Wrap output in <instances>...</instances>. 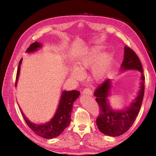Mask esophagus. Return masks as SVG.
I'll list each match as a JSON object with an SVG mask.
<instances>
[{
  "label": "esophagus",
  "mask_w": 156,
  "mask_h": 156,
  "mask_svg": "<svg viewBox=\"0 0 156 156\" xmlns=\"http://www.w3.org/2000/svg\"><path fill=\"white\" fill-rule=\"evenodd\" d=\"M82 94H84V95H90V96H92V95H93V92H92V91L90 89H89V88H85V89H84V90H83V92Z\"/></svg>",
  "instance_id": "esophagus-1"
}]
</instances>
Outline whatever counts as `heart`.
I'll return each mask as SVG.
<instances>
[{"label": "heart", "mask_w": 156, "mask_h": 156, "mask_svg": "<svg viewBox=\"0 0 156 156\" xmlns=\"http://www.w3.org/2000/svg\"><path fill=\"white\" fill-rule=\"evenodd\" d=\"M102 49L101 47H93L79 56L77 66L71 70V76L75 80H81L86 70L92 67V78L95 81L104 79L111 61V55L107 52L99 54Z\"/></svg>", "instance_id": "heart-1"}]
</instances>
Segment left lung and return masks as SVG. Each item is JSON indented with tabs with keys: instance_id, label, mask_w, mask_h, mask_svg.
<instances>
[{
	"instance_id": "8db88e82",
	"label": "left lung",
	"mask_w": 156,
	"mask_h": 156,
	"mask_svg": "<svg viewBox=\"0 0 156 156\" xmlns=\"http://www.w3.org/2000/svg\"><path fill=\"white\" fill-rule=\"evenodd\" d=\"M124 52L121 71L135 69L142 73V82L135 99L125 110L112 109L108 101L112 87L110 79L105 80L94 92V95L97 97L95 100L100 108L99 115L96 119L97 125L102 133L111 136L124 134L132 126L140 109L144 94L145 76L142 64L135 52L129 47L125 46Z\"/></svg>"
}]
</instances>
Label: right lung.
Listing matches in <instances>:
<instances>
[{"label":"right lung","mask_w":156,"mask_h":156,"mask_svg":"<svg viewBox=\"0 0 156 156\" xmlns=\"http://www.w3.org/2000/svg\"><path fill=\"white\" fill-rule=\"evenodd\" d=\"M42 46V44L35 42L31 44L28 48L27 52L30 53L35 52ZM21 62L22 59H21L19 62L17 74H16V87L17 85L19 78ZM80 94V92L77 90L63 91L61 97L58 108H57L54 116L51 121L45 124L38 125L33 123L24 116L21 108L20 110L26 123L33 132L41 137L51 139L59 136L63 132L64 129L69 125L73 102L78 99Z\"/></svg>","instance_id":"add662e5"}]
</instances>
